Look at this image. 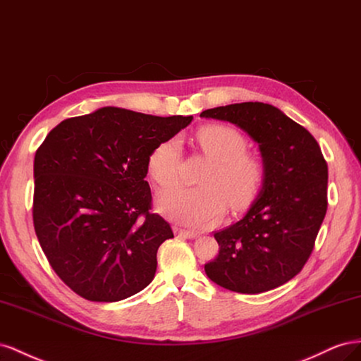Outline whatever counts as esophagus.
I'll list each match as a JSON object with an SVG mask.
<instances>
[{
	"mask_svg": "<svg viewBox=\"0 0 361 361\" xmlns=\"http://www.w3.org/2000/svg\"><path fill=\"white\" fill-rule=\"evenodd\" d=\"M177 233H178V235H181V238H184V239H195V238H198V235H200V233H197V231L181 230V228H177Z\"/></svg>",
	"mask_w": 361,
	"mask_h": 361,
	"instance_id": "obj_1",
	"label": "esophagus"
}]
</instances>
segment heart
I'll use <instances>...</instances> for the list:
<instances>
[{
    "instance_id": "1",
    "label": "heart",
    "mask_w": 361,
    "mask_h": 361,
    "mask_svg": "<svg viewBox=\"0 0 361 361\" xmlns=\"http://www.w3.org/2000/svg\"><path fill=\"white\" fill-rule=\"evenodd\" d=\"M197 143L212 159L200 180L202 186L166 189L160 192L157 202L169 218L201 228L222 218L226 201L235 210L250 205L262 189L264 171L262 161L246 152V137L230 126L212 123L200 128ZM180 163L178 140H164L149 154L148 172L159 186L166 188L177 181Z\"/></svg>"
}]
</instances>
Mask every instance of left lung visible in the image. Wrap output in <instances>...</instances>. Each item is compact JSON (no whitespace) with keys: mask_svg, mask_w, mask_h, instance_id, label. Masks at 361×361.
<instances>
[{"mask_svg":"<svg viewBox=\"0 0 361 361\" xmlns=\"http://www.w3.org/2000/svg\"><path fill=\"white\" fill-rule=\"evenodd\" d=\"M200 116L228 121L259 143L264 178L243 218L214 233L219 254L204 266L213 283L262 293L301 272L326 213L328 166L316 139L271 104L240 102Z\"/></svg>","mask_w":361,"mask_h":361,"instance_id":"left-lung-1","label":"left lung"}]
</instances>
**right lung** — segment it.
<instances>
[{"label": "right lung", "mask_w": 361, "mask_h": 361, "mask_svg": "<svg viewBox=\"0 0 361 361\" xmlns=\"http://www.w3.org/2000/svg\"><path fill=\"white\" fill-rule=\"evenodd\" d=\"M118 107L61 121L35 156L33 224L59 278L89 301L143 290L171 225L151 213L152 149L192 122Z\"/></svg>", "instance_id": "obj_1"}]
</instances>
